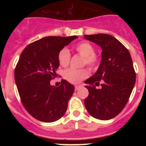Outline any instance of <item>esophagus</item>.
I'll list each match as a JSON object with an SVG mask.
<instances>
[{"mask_svg":"<svg viewBox=\"0 0 146 146\" xmlns=\"http://www.w3.org/2000/svg\"><path fill=\"white\" fill-rule=\"evenodd\" d=\"M82 87V86L81 85H78V86H75V91H77L78 89Z\"/></svg>","mask_w":146,"mask_h":146,"instance_id":"obj_1","label":"esophagus"}]
</instances>
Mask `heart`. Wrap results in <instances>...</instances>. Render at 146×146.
Masks as SVG:
<instances>
[{
    "instance_id": "obj_1",
    "label": "heart",
    "mask_w": 146,
    "mask_h": 146,
    "mask_svg": "<svg viewBox=\"0 0 146 146\" xmlns=\"http://www.w3.org/2000/svg\"><path fill=\"white\" fill-rule=\"evenodd\" d=\"M74 49L81 56L84 58L83 65L87 64L92 69L96 67L99 61V58L94 53V47L91 43L86 41H83L77 44L74 46ZM58 59L60 66L66 67L69 65L71 59V55L67 48H63L60 50L58 55ZM89 73L86 69H69L64 72V77L66 80L72 83H79L82 80L88 77Z\"/></svg>"
}]
</instances>
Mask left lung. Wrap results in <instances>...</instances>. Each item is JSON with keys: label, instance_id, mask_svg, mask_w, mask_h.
Returning <instances> with one entry per match:
<instances>
[{"label": "left lung", "instance_id": "1", "mask_svg": "<svg viewBox=\"0 0 146 146\" xmlns=\"http://www.w3.org/2000/svg\"><path fill=\"white\" fill-rule=\"evenodd\" d=\"M84 38L100 46L102 60L97 71L85 81L88 96L84 104L94 118L110 120L126 106L136 80V74L129 50L111 35H84ZM102 82L101 89L96 86Z\"/></svg>", "mask_w": 146, "mask_h": 146}]
</instances>
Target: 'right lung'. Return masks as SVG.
Wrapping results in <instances>:
<instances>
[{
	"label": "right lung",
	"instance_id": "1",
	"mask_svg": "<svg viewBox=\"0 0 146 146\" xmlns=\"http://www.w3.org/2000/svg\"><path fill=\"white\" fill-rule=\"evenodd\" d=\"M47 36L28 45L20 55L15 80L23 106L33 118L46 123L60 119L66 111L74 87L65 80L55 87L50 80L56 77L60 50L75 38Z\"/></svg>",
	"mask_w": 146,
	"mask_h": 146
}]
</instances>
